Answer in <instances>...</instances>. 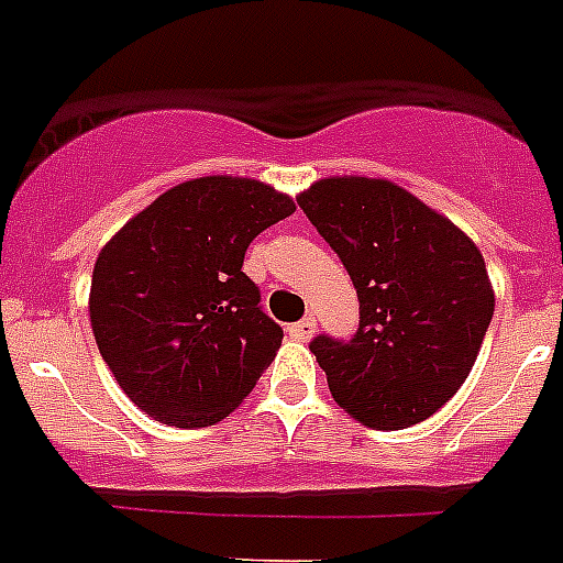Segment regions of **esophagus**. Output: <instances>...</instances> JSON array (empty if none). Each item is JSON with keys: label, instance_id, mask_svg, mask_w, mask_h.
Here are the masks:
<instances>
[{"label": "esophagus", "instance_id": "34e87169", "mask_svg": "<svg viewBox=\"0 0 563 563\" xmlns=\"http://www.w3.org/2000/svg\"><path fill=\"white\" fill-rule=\"evenodd\" d=\"M287 332H290V338H296V341H310V338L316 335V321H312V318H305V321L287 327Z\"/></svg>", "mask_w": 563, "mask_h": 563}]
</instances>
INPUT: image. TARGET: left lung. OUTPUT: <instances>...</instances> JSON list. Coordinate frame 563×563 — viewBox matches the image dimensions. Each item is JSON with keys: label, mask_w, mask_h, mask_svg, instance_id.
Returning a JSON list of instances; mask_svg holds the SVG:
<instances>
[{"label": "left lung", "mask_w": 563, "mask_h": 563, "mask_svg": "<svg viewBox=\"0 0 563 563\" xmlns=\"http://www.w3.org/2000/svg\"><path fill=\"white\" fill-rule=\"evenodd\" d=\"M296 200L361 301L355 338L310 343L335 402L375 431L429 420L471 375L494 318L482 251L391 180L324 177Z\"/></svg>", "instance_id": "left-lung-1"}]
</instances>
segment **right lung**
I'll list each match as a JSON object with an SVG mask.
<instances>
[{
  "mask_svg": "<svg viewBox=\"0 0 563 563\" xmlns=\"http://www.w3.org/2000/svg\"><path fill=\"white\" fill-rule=\"evenodd\" d=\"M296 211L251 177L211 174L168 188L96 258L89 321L101 357L137 409L177 429L225 420L282 346L242 273L265 228Z\"/></svg>",
  "mask_w": 563,
  "mask_h": 563,
  "instance_id": "1",
  "label": "right lung"
}]
</instances>
